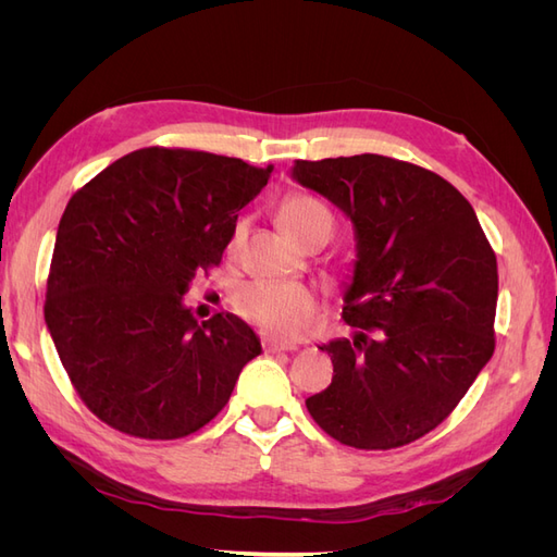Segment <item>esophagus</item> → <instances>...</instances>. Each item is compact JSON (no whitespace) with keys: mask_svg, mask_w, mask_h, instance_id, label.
<instances>
[{"mask_svg":"<svg viewBox=\"0 0 557 557\" xmlns=\"http://www.w3.org/2000/svg\"><path fill=\"white\" fill-rule=\"evenodd\" d=\"M262 348H264L267 352H278V350H295L297 346H293V344H288V342H281V339H276V336H264V339H262Z\"/></svg>","mask_w":557,"mask_h":557,"instance_id":"1","label":"esophagus"}]
</instances>
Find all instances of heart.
<instances>
[{
	"label": "heart",
	"instance_id": "b5f03b06",
	"mask_svg": "<svg viewBox=\"0 0 557 557\" xmlns=\"http://www.w3.org/2000/svg\"><path fill=\"white\" fill-rule=\"evenodd\" d=\"M278 223L295 242H301L318 227L332 230V215L320 199L305 193H290L278 207ZM237 309L258 327L285 339H297L313 323L315 297L297 283L258 281L239 290Z\"/></svg>",
	"mask_w": 557,
	"mask_h": 557
}]
</instances>
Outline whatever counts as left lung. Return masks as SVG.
Listing matches in <instances>:
<instances>
[{
    "instance_id": "1",
    "label": "left lung",
    "mask_w": 557,
    "mask_h": 557,
    "mask_svg": "<svg viewBox=\"0 0 557 557\" xmlns=\"http://www.w3.org/2000/svg\"><path fill=\"white\" fill-rule=\"evenodd\" d=\"M290 176L356 230L344 320L358 332L320 348L334 376L307 409L346 446L411 444L448 418L493 358L495 252L469 201L423 166L362 153L297 160Z\"/></svg>"
}]
</instances>
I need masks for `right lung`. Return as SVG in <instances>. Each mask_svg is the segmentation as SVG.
<instances>
[{
  "label": "right lung",
  "mask_w": 557,
  "mask_h": 557,
  "mask_svg": "<svg viewBox=\"0 0 557 557\" xmlns=\"http://www.w3.org/2000/svg\"><path fill=\"white\" fill-rule=\"evenodd\" d=\"M272 166L141 148L70 199L55 237L46 325L86 407L139 440H181L218 416L262 352L234 313L197 323L183 295L221 262Z\"/></svg>",
  "instance_id": "right-lung-1"
}]
</instances>
